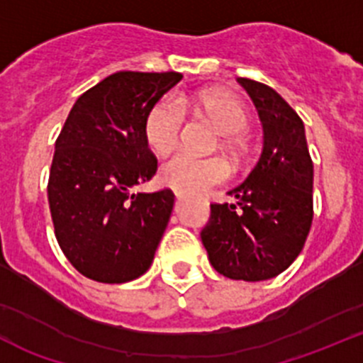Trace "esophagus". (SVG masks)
<instances>
[{
  "mask_svg": "<svg viewBox=\"0 0 363 363\" xmlns=\"http://www.w3.org/2000/svg\"><path fill=\"white\" fill-rule=\"evenodd\" d=\"M175 197H177L179 201H181V199L184 197V194H182V191H175Z\"/></svg>",
  "mask_w": 363,
  "mask_h": 363,
  "instance_id": "1",
  "label": "esophagus"
}]
</instances>
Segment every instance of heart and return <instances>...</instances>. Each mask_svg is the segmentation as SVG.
<instances>
[{
	"instance_id": "b5f03b06",
	"label": "heart",
	"mask_w": 363,
	"mask_h": 363,
	"mask_svg": "<svg viewBox=\"0 0 363 363\" xmlns=\"http://www.w3.org/2000/svg\"><path fill=\"white\" fill-rule=\"evenodd\" d=\"M184 108H195L224 133L228 146L233 145V135L247 130L250 116L237 97L218 90H208L194 97L179 101ZM182 113L172 99L155 103L146 113L145 139L155 153L172 150L181 135ZM230 166L220 157H195L188 152H175L162 161L159 177L169 188L177 191H201L226 181Z\"/></svg>"
}]
</instances>
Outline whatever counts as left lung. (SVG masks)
Instances as JSON below:
<instances>
[{
	"label": "left lung",
	"instance_id": "obj_1",
	"mask_svg": "<svg viewBox=\"0 0 363 363\" xmlns=\"http://www.w3.org/2000/svg\"><path fill=\"white\" fill-rule=\"evenodd\" d=\"M259 110L264 128L260 159L228 195L211 204L201 231L211 266L233 280L259 282L291 266L313 220V161L298 113L267 84L238 77Z\"/></svg>",
	"mask_w": 363,
	"mask_h": 363
}]
</instances>
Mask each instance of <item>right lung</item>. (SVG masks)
Here are the masks:
<instances>
[{"label":"right lung","instance_id":"right-lung-1","mask_svg":"<svg viewBox=\"0 0 363 363\" xmlns=\"http://www.w3.org/2000/svg\"><path fill=\"white\" fill-rule=\"evenodd\" d=\"M181 79L179 72H116L79 96L65 121L48 204L60 247L86 279L123 284L152 266L175 195L132 188L157 172L146 113Z\"/></svg>","mask_w":363,"mask_h":363}]
</instances>
